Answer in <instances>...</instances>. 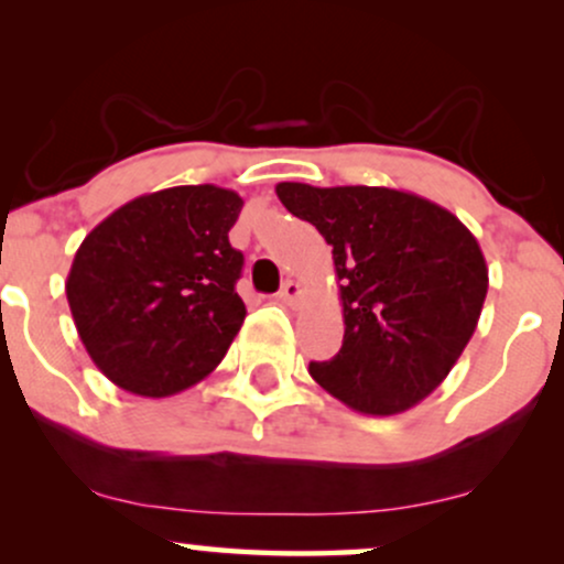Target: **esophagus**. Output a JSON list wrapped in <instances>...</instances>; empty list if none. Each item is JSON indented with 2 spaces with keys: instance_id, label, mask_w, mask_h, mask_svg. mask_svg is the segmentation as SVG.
I'll return each mask as SVG.
<instances>
[{
  "instance_id": "34e87169",
  "label": "esophagus",
  "mask_w": 564,
  "mask_h": 564,
  "mask_svg": "<svg viewBox=\"0 0 564 564\" xmlns=\"http://www.w3.org/2000/svg\"><path fill=\"white\" fill-rule=\"evenodd\" d=\"M300 294H302L300 283H296V281H286V283H283V286H281V294H278V300L291 304V302L300 300Z\"/></svg>"
}]
</instances>
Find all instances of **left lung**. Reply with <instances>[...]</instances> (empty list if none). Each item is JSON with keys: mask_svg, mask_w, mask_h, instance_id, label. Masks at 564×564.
<instances>
[{"mask_svg": "<svg viewBox=\"0 0 564 564\" xmlns=\"http://www.w3.org/2000/svg\"><path fill=\"white\" fill-rule=\"evenodd\" d=\"M275 193L332 243L341 283V349L310 364V377L368 416H394L435 392L488 294L485 257L467 225L394 187L278 183Z\"/></svg>", "mask_w": 564, "mask_h": 564, "instance_id": "left-lung-1", "label": "left lung"}]
</instances>
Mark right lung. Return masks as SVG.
<instances>
[{"label": "right lung", "instance_id": "add662e5", "mask_svg": "<svg viewBox=\"0 0 564 564\" xmlns=\"http://www.w3.org/2000/svg\"><path fill=\"white\" fill-rule=\"evenodd\" d=\"M243 198L177 185L116 209L84 238L66 281L93 364L121 390L170 398L209 377L241 332L243 254L228 232Z\"/></svg>", "mask_w": 564, "mask_h": 564}]
</instances>
